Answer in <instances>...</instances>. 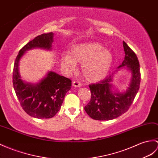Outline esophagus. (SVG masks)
Masks as SVG:
<instances>
[{
  "instance_id": "obj_1",
  "label": "esophagus",
  "mask_w": 158,
  "mask_h": 158,
  "mask_svg": "<svg viewBox=\"0 0 158 158\" xmlns=\"http://www.w3.org/2000/svg\"><path fill=\"white\" fill-rule=\"evenodd\" d=\"M72 85H73V86H74L75 87H79L82 85V84L80 83L78 81H73L72 83Z\"/></svg>"
}]
</instances>
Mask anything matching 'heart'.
<instances>
[{"mask_svg":"<svg viewBox=\"0 0 158 158\" xmlns=\"http://www.w3.org/2000/svg\"><path fill=\"white\" fill-rule=\"evenodd\" d=\"M110 51L103 48L98 42H89L73 45L69 54L60 58L62 67L70 71H75L77 63H81V71L88 81L96 82L103 79L112 63Z\"/></svg>","mask_w":158,"mask_h":158,"instance_id":"heart-1","label":"heart"}]
</instances>
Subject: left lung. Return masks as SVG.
Instances as JSON below:
<instances>
[{
  "label": "left lung",
  "mask_w": 158,
  "mask_h": 158,
  "mask_svg": "<svg viewBox=\"0 0 158 158\" xmlns=\"http://www.w3.org/2000/svg\"><path fill=\"white\" fill-rule=\"evenodd\" d=\"M123 47L125 56L118 69L125 66L131 71L129 87L124 93L113 92L111 83L114 73L98 83L89 85L91 100L84 109L87 114L94 120H109L123 114L130 108L139 89L141 73L137 56L124 41Z\"/></svg>",
  "instance_id": "8db88e82"
}]
</instances>
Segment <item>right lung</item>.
<instances>
[{
    "instance_id": "1",
    "label": "right lung",
    "mask_w": 158,
    "mask_h": 158,
    "mask_svg": "<svg viewBox=\"0 0 158 158\" xmlns=\"http://www.w3.org/2000/svg\"><path fill=\"white\" fill-rule=\"evenodd\" d=\"M54 34L38 35L19 50L15 61L13 84L22 108L27 114L36 118H50L59 111L67 91L71 88V80L50 71L37 84L25 83L21 79L19 62L26 50L34 48L51 50Z\"/></svg>"
}]
</instances>
